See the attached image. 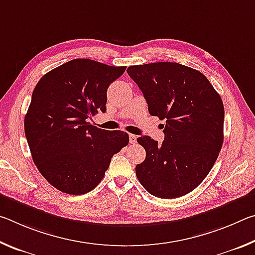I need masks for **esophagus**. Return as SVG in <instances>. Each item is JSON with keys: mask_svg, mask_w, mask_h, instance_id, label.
Here are the masks:
<instances>
[{"mask_svg": "<svg viewBox=\"0 0 255 255\" xmlns=\"http://www.w3.org/2000/svg\"><path fill=\"white\" fill-rule=\"evenodd\" d=\"M136 139H137V136L132 135V133H130V135H129V141H130V144H135L136 143Z\"/></svg>", "mask_w": 255, "mask_h": 255, "instance_id": "1", "label": "esophagus"}]
</instances>
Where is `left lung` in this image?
<instances>
[{
  "label": "left lung",
  "mask_w": 255,
  "mask_h": 255,
  "mask_svg": "<svg viewBox=\"0 0 255 255\" xmlns=\"http://www.w3.org/2000/svg\"><path fill=\"white\" fill-rule=\"evenodd\" d=\"M141 90L149 115L165 120L164 140L137 138L146 150L136 165L141 185L157 198L191 192L214 166L224 140V105L208 79L179 63H150L127 68Z\"/></svg>",
  "instance_id": "8db88e82"
}]
</instances>
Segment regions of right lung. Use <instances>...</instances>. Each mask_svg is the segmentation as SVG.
Returning a JSON list of instances; mask_svg holds the SVG:
<instances>
[{
    "mask_svg": "<svg viewBox=\"0 0 255 255\" xmlns=\"http://www.w3.org/2000/svg\"><path fill=\"white\" fill-rule=\"evenodd\" d=\"M126 71L92 59H72L34 88L24 132L37 169L68 195H84L101 182L111 157L129 143L127 132L92 126L106 112L107 90Z\"/></svg>",
    "mask_w": 255,
    "mask_h": 255,
    "instance_id": "add662e5",
    "label": "right lung"
}]
</instances>
